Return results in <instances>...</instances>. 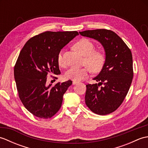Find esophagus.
I'll return each instance as SVG.
<instances>
[{
	"mask_svg": "<svg viewBox=\"0 0 148 148\" xmlns=\"http://www.w3.org/2000/svg\"><path fill=\"white\" fill-rule=\"evenodd\" d=\"M78 83H79V82H77V81H72V84H74H74H78Z\"/></svg>",
	"mask_w": 148,
	"mask_h": 148,
	"instance_id": "obj_1",
	"label": "esophagus"
}]
</instances>
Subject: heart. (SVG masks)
I'll return each mask as SVG.
<instances>
[{
	"instance_id": "heart-1",
	"label": "heart",
	"mask_w": 148,
	"mask_h": 148,
	"mask_svg": "<svg viewBox=\"0 0 148 148\" xmlns=\"http://www.w3.org/2000/svg\"><path fill=\"white\" fill-rule=\"evenodd\" d=\"M74 49L84 56L83 64L81 68L72 67L65 72L66 79L75 81H79L88 76L90 72L99 73L102 70L106 63V56L104 53L95 49V45L90 40L82 38L74 44ZM58 64L61 67H64L65 62L63 58L62 52H60L57 56Z\"/></svg>"
}]
</instances>
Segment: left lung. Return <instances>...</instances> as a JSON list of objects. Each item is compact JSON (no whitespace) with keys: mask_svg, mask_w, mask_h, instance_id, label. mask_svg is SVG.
<instances>
[{"mask_svg":"<svg viewBox=\"0 0 148 148\" xmlns=\"http://www.w3.org/2000/svg\"><path fill=\"white\" fill-rule=\"evenodd\" d=\"M79 34L99 41L106 55L102 70L93 78L99 83L86 84V104L95 114H110L121 106L130 89L134 76L132 52L112 30L96 29Z\"/></svg>","mask_w":148,"mask_h":148,"instance_id":"left-lung-1","label":"left lung"}]
</instances>
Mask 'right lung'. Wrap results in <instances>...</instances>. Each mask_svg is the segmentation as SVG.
Listing matches in <instances>:
<instances>
[{
    "label": "right lung",
    "mask_w": 148,
    "mask_h": 148,
    "mask_svg": "<svg viewBox=\"0 0 148 148\" xmlns=\"http://www.w3.org/2000/svg\"><path fill=\"white\" fill-rule=\"evenodd\" d=\"M78 34L77 31H47L30 38L21 50L14 68L18 95L25 108L37 117L50 118L61 108L72 81L46 86L47 76L60 74L58 54Z\"/></svg>",
    "instance_id": "obj_1"
}]
</instances>
